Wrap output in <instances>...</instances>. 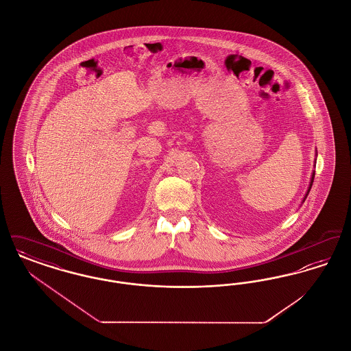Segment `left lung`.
<instances>
[{
    "mask_svg": "<svg viewBox=\"0 0 351 351\" xmlns=\"http://www.w3.org/2000/svg\"><path fill=\"white\" fill-rule=\"evenodd\" d=\"M313 180H315V172L312 173V179H311V183H309V188H308V192L305 193V197H304V200L305 201V199H306V196H308V193H309V191H311V188H312V184H313Z\"/></svg>",
    "mask_w": 351,
    "mask_h": 351,
    "instance_id": "obj_1",
    "label": "left lung"
}]
</instances>
